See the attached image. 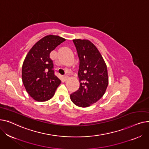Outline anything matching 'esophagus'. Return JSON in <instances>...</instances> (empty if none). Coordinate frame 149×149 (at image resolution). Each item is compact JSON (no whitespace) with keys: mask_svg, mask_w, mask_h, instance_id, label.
<instances>
[{"mask_svg":"<svg viewBox=\"0 0 149 149\" xmlns=\"http://www.w3.org/2000/svg\"><path fill=\"white\" fill-rule=\"evenodd\" d=\"M67 79H68V77H67V76H64L63 77V81L64 82H65V81H67Z\"/></svg>","mask_w":149,"mask_h":149,"instance_id":"esophagus-1","label":"esophagus"}]
</instances>
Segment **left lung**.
I'll return each instance as SVG.
<instances>
[{
  "label": "left lung",
  "instance_id": "obj_1",
  "mask_svg": "<svg viewBox=\"0 0 149 149\" xmlns=\"http://www.w3.org/2000/svg\"><path fill=\"white\" fill-rule=\"evenodd\" d=\"M79 59L78 77L80 86L70 94V99L76 106L90 107L105 93L109 80L107 64L97 48L88 40L74 39Z\"/></svg>",
  "mask_w": 149,
  "mask_h": 149
}]
</instances>
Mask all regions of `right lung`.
Here are the masks:
<instances>
[{"mask_svg": "<svg viewBox=\"0 0 149 149\" xmlns=\"http://www.w3.org/2000/svg\"><path fill=\"white\" fill-rule=\"evenodd\" d=\"M65 39L49 35L37 41L30 49L22 65V77L25 89L38 102H45L54 97L61 81L54 74L50 52Z\"/></svg>", "mask_w": 149, "mask_h": 149, "instance_id": "add662e5", "label": "right lung"}]
</instances>
